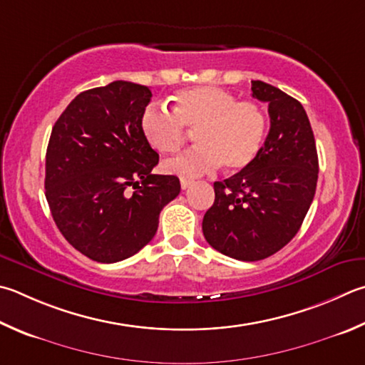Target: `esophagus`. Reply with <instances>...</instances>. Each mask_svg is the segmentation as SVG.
Here are the masks:
<instances>
[{"instance_id":"1","label":"esophagus","mask_w":365,"mask_h":365,"mask_svg":"<svg viewBox=\"0 0 365 365\" xmlns=\"http://www.w3.org/2000/svg\"><path fill=\"white\" fill-rule=\"evenodd\" d=\"M191 183H193V180H188V178H182L180 187H182V190H187Z\"/></svg>"}]
</instances>
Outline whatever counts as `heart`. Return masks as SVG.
Returning <instances> with one entry per match:
<instances>
[{"instance_id":"1","label":"heart","mask_w":365,"mask_h":365,"mask_svg":"<svg viewBox=\"0 0 365 365\" xmlns=\"http://www.w3.org/2000/svg\"><path fill=\"white\" fill-rule=\"evenodd\" d=\"M172 111L150 103L140 116L145 140L163 155L175 153L195 132L197 147L164 163L168 174L193 178L214 170H241L262 148L267 116L260 105L237 101L231 92L214 86H195L170 97Z\"/></svg>"}]
</instances>
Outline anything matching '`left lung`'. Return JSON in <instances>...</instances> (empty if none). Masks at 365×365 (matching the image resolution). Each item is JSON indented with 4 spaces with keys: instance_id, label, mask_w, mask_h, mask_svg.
Returning <instances> with one entry per match:
<instances>
[{
    "instance_id": "1",
    "label": "left lung",
    "mask_w": 365,
    "mask_h": 365,
    "mask_svg": "<svg viewBox=\"0 0 365 365\" xmlns=\"http://www.w3.org/2000/svg\"><path fill=\"white\" fill-rule=\"evenodd\" d=\"M252 97L268 103L267 140L247 168L214 183L215 201L202 218L205 241L242 262L276 254L298 233L319 172L302 103L263 81H252Z\"/></svg>"
}]
</instances>
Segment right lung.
<instances>
[{"label": "right lung", "mask_w": 365, "mask_h": 365, "mask_svg": "<svg viewBox=\"0 0 365 365\" xmlns=\"http://www.w3.org/2000/svg\"><path fill=\"white\" fill-rule=\"evenodd\" d=\"M150 101L147 86L113 81L78 94L52 128L46 200L65 240L94 262H121L147 246L180 193L175 175L151 174L160 155L140 129Z\"/></svg>", "instance_id": "1"}]
</instances>
